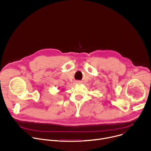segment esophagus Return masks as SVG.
I'll return each instance as SVG.
<instances>
[{
	"instance_id": "obj_1",
	"label": "esophagus",
	"mask_w": 151,
	"mask_h": 151,
	"mask_svg": "<svg viewBox=\"0 0 151 151\" xmlns=\"http://www.w3.org/2000/svg\"><path fill=\"white\" fill-rule=\"evenodd\" d=\"M76 82H78V83H79V82H80V81H76Z\"/></svg>"
}]
</instances>
